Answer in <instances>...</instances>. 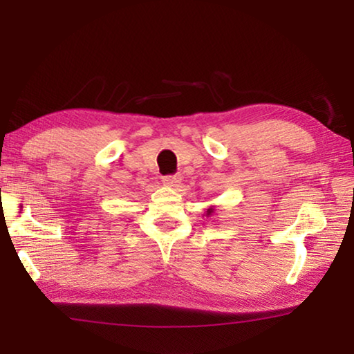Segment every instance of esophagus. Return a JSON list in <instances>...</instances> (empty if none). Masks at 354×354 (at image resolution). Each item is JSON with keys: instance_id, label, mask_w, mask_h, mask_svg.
<instances>
[{"instance_id": "34e87169", "label": "esophagus", "mask_w": 354, "mask_h": 354, "mask_svg": "<svg viewBox=\"0 0 354 354\" xmlns=\"http://www.w3.org/2000/svg\"><path fill=\"white\" fill-rule=\"evenodd\" d=\"M162 183L165 185H170V187H176V185H179V183H181V175H178V173H175V175L162 176Z\"/></svg>"}]
</instances>
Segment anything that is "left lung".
<instances>
[{"mask_svg":"<svg viewBox=\"0 0 354 354\" xmlns=\"http://www.w3.org/2000/svg\"><path fill=\"white\" fill-rule=\"evenodd\" d=\"M212 212H214V211H212V209H207V215H209V214H212Z\"/></svg>","mask_w":354,"mask_h":354,"instance_id":"8db88e82","label":"left lung"}]
</instances>
